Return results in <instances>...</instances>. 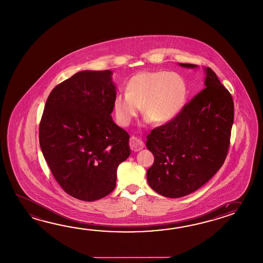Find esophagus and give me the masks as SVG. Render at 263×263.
<instances>
[{
	"label": "esophagus",
	"mask_w": 263,
	"mask_h": 263,
	"mask_svg": "<svg viewBox=\"0 0 263 263\" xmlns=\"http://www.w3.org/2000/svg\"><path fill=\"white\" fill-rule=\"evenodd\" d=\"M129 146H130V149H131L132 151L139 152V151H140V150L143 148V142H142L140 139L132 137V138L130 139V141H129Z\"/></svg>",
	"instance_id": "obj_1"
}]
</instances>
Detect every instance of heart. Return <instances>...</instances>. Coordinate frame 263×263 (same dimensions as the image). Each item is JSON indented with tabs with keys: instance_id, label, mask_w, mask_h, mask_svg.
Listing matches in <instances>:
<instances>
[{
	"instance_id": "b5f03b06",
	"label": "heart",
	"mask_w": 263,
	"mask_h": 263,
	"mask_svg": "<svg viewBox=\"0 0 263 263\" xmlns=\"http://www.w3.org/2000/svg\"><path fill=\"white\" fill-rule=\"evenodd\" d=\"M187 88L181 76L167 70H144L129 79L125 92L115 95L113 108L118 123L127 126L142 112L146 122L166 123L186 105Z\"/></svg>"
}]
</instances>
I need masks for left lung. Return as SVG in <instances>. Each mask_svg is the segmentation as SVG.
I'll list each match as a JSON object with an SVG mask.
<instances>
[{
  "label": "left lung",
  "instance_id": "obj_1",
  "mask_svg": "<svg viewBox=\"0 0 263 263\" xmlns=\"http://www.w3.org/2000/svg\"><path fill=\"white\" fill-rule=\"evenodd\" d=\"M205 71L204 88L177 117L147 136L146 146L155 158L147 170L148 184L165 197L178 198L195 192L221 169L228 156L233 98L213 70L206 68Z\"/></svg>",
  "mask_w": 263,
  "mask_h": 263
}]
</instances>
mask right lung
I'll return each instance as SVG.
<instances>
[{"instance_id":"obj_1","label":"right lung","mask_w":263,"mask_h":263,"mask_svg":"<svg viewBox=\"0 0 263 263\" xmlns=\"http://www.w3.org/2000/svg\"><path fill=\"white\" fill-rule=\"evenodd\" d=\"M111 70H84L53 88L39 138L49 168L65 193L82 201L116 187L117 168L130 155L129 135L113 123L116 88Z\"/></svg>"}]
</instances>
